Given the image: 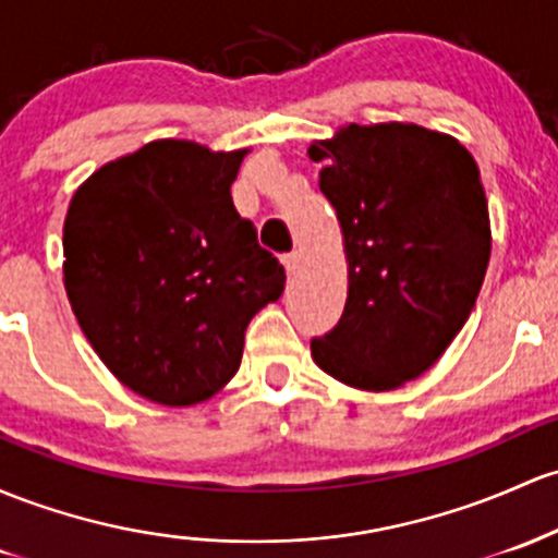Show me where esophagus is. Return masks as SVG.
I'll return each mask as SVG.
<instances>
[{"label": "esophagus", "mask_w": 558, "mask_h": 558, "mask_svg": "<svg viewBox=\"0 0 558 558\" xmlns=\"http://www.w3.org/2000/svg\"><path fill=\"white\" fill-rule=\"evenodd\" d=\"M280 262H283L286 272L293 275V272H296V267H299V254H286L283 259H280Z\"/></svg>", "instance_id": "obj_1"}]
</instances>
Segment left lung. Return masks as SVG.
Returning <instances> with one entry per match:
<instances>
[{
	"mask_svg": "<svg viewBox=\"0 0 558 558\" xmlns=\"http://www.w3.org/2000/svg\"><path fill=\"white\" fill-rule=\"evenodd\" d=\"M347 256L339 326L312 339L336 381L391 391L418 378L469 320L485 280L489 211L474 156L418 124H347L310 145Z\"/></svg>",
	"mask_w": 558,
	"mask_h": 558,
	"instance_id": "left-lung-1",
	"label": "left lung"
}]
</instances>
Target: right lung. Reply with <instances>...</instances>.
I'll return each instance as SVG.
<instances>
[{"mask_svg":"<svg viewBox=\"0 0 558 558\" xmlns=\"http://www.w3.org/2000/svg\"><path fill=\"white\" fill-rule=\"evenodd\" d=\"M243 150L153 140L73 193L63 286L84 336L124 387L187 408L241 368L251 317L286 272L232 206Z\"/></svg>","mask_w":558,"mask_h":558,"instance_id":"obj_1","label":"right lung"}]
</instances>
